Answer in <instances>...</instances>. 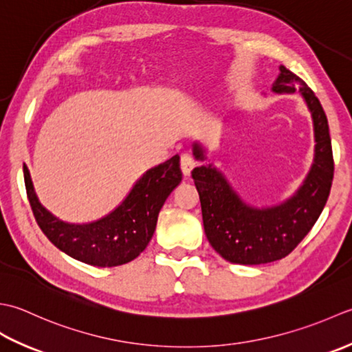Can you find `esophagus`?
Returning <instances> with one entry per match:
<instances>
[{"label":"esophagus","instance_id":"obj_1","mask_svg":"<svg viewBox=\"0 0 352 352\" xmlns=\"http://www.w3.org/2000/svg\"><path fill=\"white\" fill-rule=\"evenodd\" d=\"M195 166H196V161L190 153H182L181 155V168H182V173L185 176H188L191 173V170L195 168Z\"/></svg>","mask_w":352,"mask_h":352}]
</instances>
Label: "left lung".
Wrapping results in <instances>:
<instances>
[{
  "mask_svg": "<svg viewBox=\"0 0 352 352\" xmlns=\"http://www.w3.org/2000/svg\"><path fill=\"white\" fill-rule=\"evenodd\" d=\"M279 71L272 91L283 94L299 89L314 126V162L296 195L281 205L260 210L243 202L211 164L191 171L202 206L206 239L217 254L234 264L254 266L289 255L316 223L331 190L334 161L324 107L302 78L285 67H279ZM192 152L197 160H205L197 142Z\"/></svg>",
  "mask_w": 352,
  "mask_h": 352,
  "instance_id": "left-lung-1",
  "label": "left lung"
}]
</instances>
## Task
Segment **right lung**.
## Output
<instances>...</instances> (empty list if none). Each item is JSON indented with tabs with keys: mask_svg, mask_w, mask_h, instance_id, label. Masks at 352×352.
I'll use <instances>...</instances> for the list:
<instances>
[{
	"mask_svg": "<svg viewBox=\"0 0 352 352\" xmlns=\"http://www.w3.org/2000/svg\"><path fill=\"white\" fill-rule=\"evenodd\" d=\"M27 197L42 232L62 252L97 267L121 266L135 260L152 240L157 214L182 181L179 155L146 171L118 208L92 223H67L41 205L24 164Z\"/></svg>",
	"mask_w": 352,
	"mask_h": 352,
	"instance_id": "add662e5",
	"label": "right lung"
}]
</instances>
